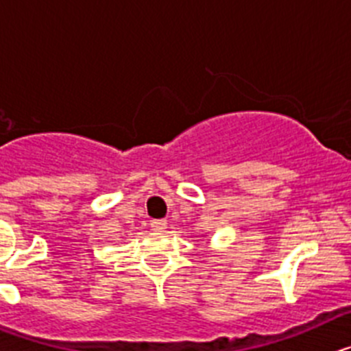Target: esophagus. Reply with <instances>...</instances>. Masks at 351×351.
<instances>
[{"label":"esophagus","mask_w":351,"mask_h":351,"mask_svg":"<svg viewBox=\"0 0 351 351\" xmlns=\"http://www.w3.org/2000/svg\"><path fill=\"white\" fill-rule=\"evenodd\" d=\"M165 228H167L165 219H153V221H151V230L156 232V234H163Z\"/></svg>","instance_id":"1"}]
</instances>
